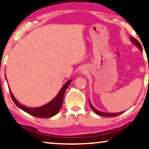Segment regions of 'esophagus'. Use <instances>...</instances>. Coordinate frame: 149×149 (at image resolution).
<instances>
[{"label":"esophagus","mask_w":149,"mask_h":149,"mask_svg":"<svg viewBox=\"0 0 149 149\" xmlns=\"http://www.w3.org/2000/svg\"><path fill=\"white\" fill-rule=\"evenodd\" d=\"M81 72L83 74H84L85 73H86V70H81Z\"/></svg>","instance_id":"esophagus-1"}]
</instances>
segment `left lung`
Returning a JSON list of instances; mask_svg holds the SVG:
<instances>
[{
  "instance_id": "8db88e82",
  "label": "left lung",
  "mask_w": 149,
  "mask_h": 149,
  "mask_svg": "<svg viewBox=\"0 0 149 149\" xmlns=\"http://www.w3.org/2000/svg\"><path fill=\"white\" fill-rule=\"evenodd\" d=\"M130 39H131L132 42L135 45L137 46V47H138V49H139L141 51H142V49L141 45H140L139 42H138L136 39L134 38H133V37H131ZM89 104H90V106H91V109L94 111L95 112V113L98 115V116H104V117H115V116H119V115H120V114H121L123 113V112H120V113H102V112L98 111V110H96V109L94 108L92 106V104H91V102H90V101H89Z\"/></svg>"
}]
</instances>
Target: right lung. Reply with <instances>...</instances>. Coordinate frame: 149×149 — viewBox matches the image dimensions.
I'll return each mask as SVG.
<instances>
[{
  "label": "right lung",
  "mask_w": 149,
  "mask_h": 149,
  "mask_svg": "<svg viewBox=\"0 0 149 149\" xmlns=\"http://www.w3.org/2000/svg\"><path fill=\"white\" fill-rule=\"evenodd\" d=\"M71 81H72V79H70L68 82H66L65 84L63 86L61 90L59 93H58L57 96H56L51 102L45 104V105L36 108L26 107L19 104L17 102V100L15 98L14 96L12 94L10 88L9 92L13 101L14 103L19 108H20L21 109L24 111L25 112L28 113L30 115H32L33 116L40 117V118H47V117H51L55 116V115L58 112V111L60 110V109L61 107L63 104L64 94L65 93L66 89L68 88Z\"/></svg>",
  "instance_id": "obj_1"
}]
</instances>
